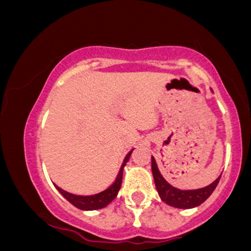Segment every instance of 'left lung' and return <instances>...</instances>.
Instances as JSON below:
<instances>
[{
	"mask_svg": "<svg viewBox=\"0 0 251 251\" xmlns=\"http://www.w3.org/2000/svg\"><path fill=\"white\" fill-rule=\"evenodd\" d=\"M152 175L154 178L155 189H157L159 197L163 201H165L169 205L175 206L178 209H191L195 206L201 205L203 201H205L211 196L214 190L217 186L218 181L221 179V176L210 185L198 190H178L171 186L163 178L155 164L154 158L152 157Z\"/></svg>",
	"mask_w": 251,
	"mask_h": 251,
	"instance_id": "1",
	"label": "left lung"
}]
</instances>
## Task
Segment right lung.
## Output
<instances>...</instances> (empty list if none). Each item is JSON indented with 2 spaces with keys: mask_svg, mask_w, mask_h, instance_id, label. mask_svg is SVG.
Returning a JSON list of instances; mask_svg holds the SVG:
<instances>
[{
  "mask_svg": "<svg viewBox=\"0 0 251 251\" xmlns=\"http://www.w3.org/2000/svg\"><path fill=\"white\" fill-rule=\"evenodd\" d=\"M132 151H129L127 154H126L125 159H124V163L122 164V168L119 170V174L117 175L116 179H114L113 183L108 186L107 189L103 190L102 192H99L97 195H91V196H77L70 194V192L65 191V190L60 189L59 186H56L59 192L61 194L63 197L66 198L71 204H73L74 206H76L77 209L80 210H97L105 208L106 205H108L114 198L117 197L118 192H119L120 186H122L123 181V171L124 166L126 165V163L128 162L129 155H131Z\"/></svg>",
  "mask_w": 251,
  "mask_h": 251,
  "instance_id": "1",
  "label": "right lung"
}]
</instances>
